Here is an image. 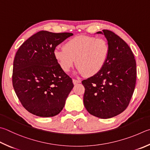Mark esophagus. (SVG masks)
Instances as JSON below:
<instances>
[{"label": "esophagus", "instance_id": "34e87169", "mask_svg": "<svg viewBox=\"0 0 150 150\" xmlns=\"http://www.w3.org/2000/svg\"><path fill=\"white\" fill-rule=\"evenodd\" d=\"M81 82V81L80 80H77V79H73V83L74 84H77L78 83H80Z\"/></svg>", "mask_w": 150, "mask_h": 150}]
</instances>
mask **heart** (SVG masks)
<instances>
[{"label": "heart", "mask_w": 150, "mask_h": 150, "mask_svg": "<svg viewBox=\"0 0 150 150\" xmlns=\"http://www.w3.org/2000/svg\"><path fill=\"white\" fill-rule=\"evenodd\" d=\"M64 47L54 51V58L62 69L68 72L76 61L78 72L88 77L101 71L110 54V47L105 40L86 35L68 40Z\"/></svg>", "instance_id": "1"}]
</instances>
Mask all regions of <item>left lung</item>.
Masks as SVG:
<instances>
[{
	"mask_svg": "<svg viewBox=\"0 0 150 150\" xmlns=\"http://www.w3.org/2000/svg\"><path fill=\"white\" fill-rule=\"evenodd\" d=\"M110 54L97 75L82 81L84 105L89 113L108 119L124 111L131 99L137 79V65L131 49L118 35L103 29Z\"/></svg>",
	"mask_w": 150,
	"mask_h": 150,
	"instance_id": "obj_1",
	"label": "left lung"
}]
</instances>
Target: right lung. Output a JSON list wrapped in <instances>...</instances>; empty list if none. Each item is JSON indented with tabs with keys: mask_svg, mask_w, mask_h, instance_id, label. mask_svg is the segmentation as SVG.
<instances>
[{
	"mask_svg": "<svg viewBox=\"0 0 150 150\" xmlns=\"http://www.w3.org/2000/svg\"><path fill=\"white\" fill-rule=\"evenodd\" d=\"M73 35L40 31L26 40L16 54L13 87L21 104L33 115L49 117L63 110L74 85L54 58V51Z\"/></svg>",
	"mask_w": 150,
	"mask_h": 150,
	"instance_id": "right-lung-1",
	"label": "right lung"
}]
</instances>
